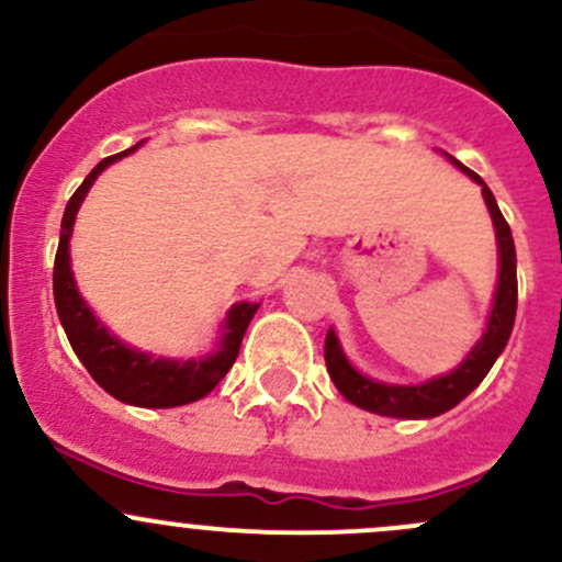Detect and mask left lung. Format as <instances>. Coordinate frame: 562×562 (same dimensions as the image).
<instances>
[{"label":"left lung","mask_w":562,"mask_h":562,"mask_svg":"<svg viewBox=\"0 0 562 562\" xmlns=\"http://www.w3.org/2000/svg\"><path fill=\"white\" fill-rule=\"evenodd\" d=\"M445 156L450 158L460 172L469 175L471 180L482 188L484 204H487L490 217H493L495 241H498V285H495L487 326H484L482 336L476 339V345L469 350V356L460 360L452 371H447V374L441 376H434V380H425L420 385H390V382L371 380V376L360 374L356 366L350 363V358L345 356V350H341L336 330L328 328L326 366L336 390H339L350 404H356L366 412H374V415H382V417L430 420V417H439L445 415V412H450L452 406H458L460 401H463L465 395H469L471 390L487 376V371L493 369V363L498 360L501 352H504L506 341H509L512 336V328H515L517 252H515V239H512L509 223H506V217L501 215L498 202H495L493 191L484 186L482 177L471 172V169L463 167L460 161H454L450 153H445Z\"/></svg>","instance_id":"left-lung-1"}]
</instances>
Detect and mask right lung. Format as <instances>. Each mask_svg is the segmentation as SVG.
Returning a JSON list of instances; mask_svg holds the SVG:
<instances>
[{
    "label": "right lung",
    "mask_w": 562,
    "mask_h": 562,
    "mask_svg": "<svg viewBox=\"0 0 562 562\" xmlns=\"http://www.w3.org/2000/svg\"><path fill=\"white\" fill-rule=\"evenodd\" d=\"M139 145L117 153V156L104 158L91 175L82 180V186L72 193L67 210L61 217V236H58L56 266H53V299H56L58 321H61L67 339L72 345L75 356L86 366L88 374L93 376L99 387H104L112 398L132 406H145V409H172V406L193 404L204 398L206 393L217 387V382L228 374L239 356L241 336L250 326L258 304L239 301L226 312V321L217 328L215 350L199 358H167L142 352L137 347L117 339L112 330L93 315L91 306L80 296L78 282L72 274V261H69V239H72L75 217L82 199L88 196L97 177L115 164L117 158L128 156Z\"/></svg>",
    "instance_id": "add662e5"
}]
</instances>
